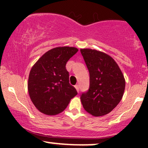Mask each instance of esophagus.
I'll list each match as a JSON object with an SVG mask.
<instances>
[{
	"label": "esophagus",
	"instance_id": "esophagus-1",
	"mask_svg": "<svg viewBox=\"0 0 148 148\" xmlns=\"http://www.w3.org/2000/svg\"><path fill=\"white\" fill-rule=\"evenodd\" d=\"M74 87H75L76 91H77L78 92H79V85H76V86H74Z\"/></svg>",
	"mask_w": 148,
	"mask_h": 148
}]
</instances>
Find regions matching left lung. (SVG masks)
<instances>
[{
    "mask_svg": "<svg viewBox=\"0 0 148 148\" xmlns=\"http://www.w3.org/2000/svg\"><path fill=\"white\" fill-rule=\"evenodd\" d=\"M81 53L90 74V87L81 96L84 109L95 117L109 113L123 98L125 79L113 58L91 49Z\"/></svg>",
    "mask_w": 148,
    "mask_h": 148,
    "instance_id": "1",
    "label": "left lung"
}]
</instances>
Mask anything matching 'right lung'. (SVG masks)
Instances as JSON below:
<instances>
[{"instance_id": "right-lung-1", "label": "right lung", "mask_w": 148, "mask_h": 148, "mask_svg": "<svg viewBox=\"0 0 148 148\" xmlns=\"http://www.w3.org/2000/svg\"><path fill=\"white\" fill-rule=\"evenodd\" d=\"M78 51L75 47H56L46 52L31 68L28 93L32 102L41 113L58 114L77 95L75 88L69 84L65 65Z\"/></svg>"}]
</instances>
